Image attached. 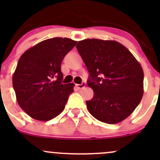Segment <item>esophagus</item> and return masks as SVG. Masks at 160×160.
Returning a JSON list of instances; mask_svg holds the SVG:
<instances>
[{
    "label": "esophagus",
    "mask_w": 160,
    "mask_h": 160,
    "mask_svg": "<svg viewBox=\"0 0 160 160\" xmlns=\"http://www.w3.org/2000/svg\"><path fill=\"white\" fill-rule=\"evenodd\" d=\"M76 86L78 88V89H82V88H84L86 86V82H82L81 84H77Z\"/></svg>",
    "instance_id": "obj_1"
}]
</instances>
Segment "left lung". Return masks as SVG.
<instances>
[{"mask_svg": "<svg viewBox=\"0 0 160 160\" xmlns=\"http://www.w3.org/2000/svg\"><path fill=\"white\" fill-rule=\"evenodd\" d=\"M89 73L94 92L86 101L95 119L108 124L121 122L138 105L144 93V72L130 51L114 40L86 39L76 46Z\"/></svg>", "mask_w": 160, "mask_h": 160, "instance_id": "8db88e82", "label": "left lung"}]
</instances>
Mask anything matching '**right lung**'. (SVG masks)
I'll list each match as a JSON object with an SVG mask.
<instances>
[{
    "mask_svg": "<svg viewBox=\"0 0 160 160\" xmlns=\"http://www.w3.org/2000/svg\"><path fill=\"white\" fill-rule=\"evenodd\" d=\"M77 43L66 38H50L20 57L12 86L19 105L33 119L50 120L65 108L74 84H62L61 64Z\"/></svg>",
    "mask_w": 160,
    "mask_h": 160,
    "instance_id": "obj_1",
    "label": "right lung"
}]
</instances>
